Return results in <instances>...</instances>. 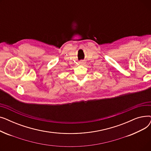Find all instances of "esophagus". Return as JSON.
<instances>
[{"mask_svg":"<svg viewBox=\"0 0 151 151\" xmlns=\"http://www.w3.org/2000/svg\"><path fill=\"white\" fill-rule=\"evenodd\" d=\"M79 63H80V64H84V60H80V62H79Z\"/></svg>","mask_w":151,"mask_h":151,"instance_id":"obj_1","label":"esophagus"}]
</instances>
